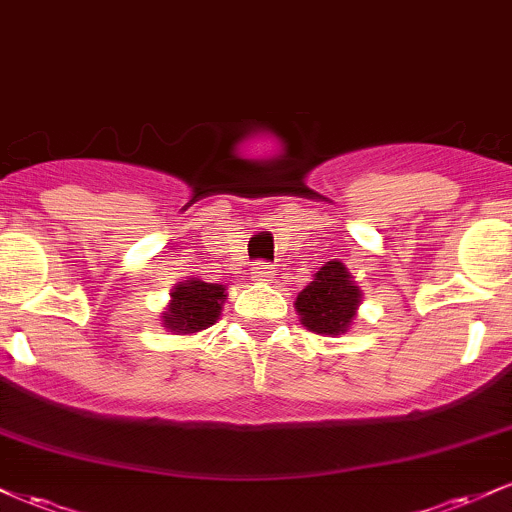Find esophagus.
I'll list each match as a JSON object with an SVG mask.
<instances>
[{
  "label": "esophagus",
  "mask_w": 512,
  "mask_h": 512,
  "mask_svg": "<svg viewBox=\"0 0 512 512\" xmlns=\"http://www.w3.org/2000/svg\"><path fill=\"white\" fill-rule=\"evenodd\" d=\"M252 279L255 281H272L274 279V267L269 262H257L252 264Z\"/></svg>",
  "instance_id": "34e87169"
}]
</instances>
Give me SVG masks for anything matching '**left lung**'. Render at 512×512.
I'll return each instance as SVG.
<instances>
[{"label": "left lung", "instance_id": "1", "mask_svg": "<svg viewBox=\"0 0 512 512\" xmlns=\"http://www.w3.org/2000/svg\"><path fill=\"white\" fill-rule=\"evenodd\" d=\"M351 279L354 276L346 272L342 262H327L315 274V281L298 293L296 310L310 332L339 334L349 330L361 301V291Z\"/></svg>", "mask_w": 512, "mask_h": 512}]
</instances>
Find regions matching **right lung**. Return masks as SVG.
Instances as JSON below:
<instances>
[{
	"label": "right lung",
	"mask_w": 512,
	"mask_h": 512,
	"mask_svg": "<svg viewBox=\"0 0 512 512\" xmlns=\"http://www.w3.org/2000/svg\"><path fill=\"white\" fill-rule=\"evenodd\" d=\"M221 284H207L202 279H190L187 284H178L173 291V303L163 313V327L173 334H192L207 330L219 320L223 303Z\"/></svg>",
	"instance_id": "add662e5"
}]
</instances>
